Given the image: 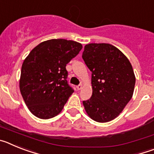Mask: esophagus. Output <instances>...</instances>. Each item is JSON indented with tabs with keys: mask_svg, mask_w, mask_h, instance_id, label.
I'll return each instance as SVG.
<instances>
[{
	"mask_svg": "<svg viewBox=\"0 0 154 154\" xmlns=\"http://www.w3.org/2000/svg\"><path fill=\"white\" fill-rule=\"evenodd\" d=\"M82 89V85H79L78 86H77V89L78 90H80V89Z\"/></svg>",
	"mask_w": 154,
	"mask_h": 154,
	"instance_id": "34e87169",
	"label": "esophagus"
}]
</instances>
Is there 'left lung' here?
I'll return each instance as SVG.
<instances>
[{
    "instance_id": "obj_1",
    "label": "left lung",
    "mask_w": 154,
    "mask_h": 154,
    "mask_svg": "<svg viewBox=\"0 0 154 154\" xmlns=\"http://www.w3.org/2000/svg\"><path fill=\"white\" fill-rule=\"evenodd\" d=\"M82 58L92 72V97L83 101L85 112L99 123L116 118L133 96L136 78L131 63L116 47L91 43Z\"/></svg>"
}]
</instances>
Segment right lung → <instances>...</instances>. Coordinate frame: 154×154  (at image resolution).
Wrapping results in <instances>:
<instances>
[{"label": "right lung", "mask_w": 154, "mask_h": 154, "mask_svg": "<svg viewBox=\"0 0 154 154\" xmlns=\"http://www.w3.org/2000/svg\"><path fill=\"white\" fill-rule=\"evenodd\" d=\"M82 48L79 42L51 39L34 48L22 64L19 86L30 112L51 119L62 112L74 90L66 80V65Z\"/></svg>", "instance_id": "right-lung-1"}]
</instances>
